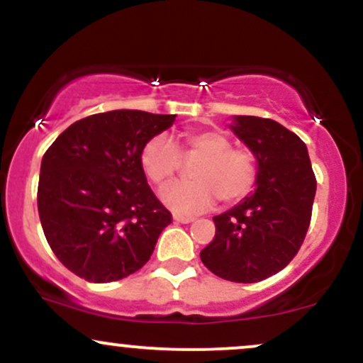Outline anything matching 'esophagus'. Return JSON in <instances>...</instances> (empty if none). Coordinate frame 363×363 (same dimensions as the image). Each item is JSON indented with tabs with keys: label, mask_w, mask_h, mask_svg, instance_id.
<instances>
[{
	"label": "esophagus",
	"mask_w": 363,
	"mask_h": 363,
	"mask_svg": "<svg viewBox=\"0 0 363 363\" xmlns=\"http://www.w3.org/2000/svg\"><path fill=\"white\" fill-rule=\"evenodd\" d=\"M174 222H177V223H191V222H194V218H193V216L174 215Z\"/></svg>",
	"instance_id": "1"
}]
</instances>
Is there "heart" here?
<instances>
[{
  "instance_id": "b5f03b06",
  "label": "heart",
  "mask_w": 363,
  "mask_h": 363,
  "mask_svg": "<svg viewBox=\"0 0 363 363\" xmlns=\"http://www.w3.org/2000/svg\"><path fill=\"white\" fill-rule=\"evenodd\" d=\"M181 157L199 158L191 169L193 181L174 182L160 193L164 205L179 215H194L215 205L216 198L234 205L257 182L256 158L247 150L232 148V140L220 131H191L176 148L165 136H153L141 148V169L153 184L164 186L181 169Z\"/></svg>"
}]
</instances>
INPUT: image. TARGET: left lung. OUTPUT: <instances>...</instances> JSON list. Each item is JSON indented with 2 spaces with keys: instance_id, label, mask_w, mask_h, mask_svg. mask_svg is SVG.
<instances>
[{
  "instance_id": "obj_1",
  "label": "left lung",
  "mask_w": 363,
  "mask_h": 363,
  "mask_svg": "<svg viewBox=\"0 0 363 363\" xmlns=\"http://www.w3.org/2000/svg\"><path fill=\"white\" fill-rule=\"evenodd\" d=\"M230 129L257 164L254 193L213 216L203 264L223 280L256 283L281 272L306 239L315 196L306 143L273 119L234 116Z\"/></svg>"
}]
</instances>
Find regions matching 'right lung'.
I'll return each mask as SVG.
<instances>
[{"label":"right lung","instance_id":"obj_1","mask_svg":"<svg viewBox=\"0 0 363 363\" xmlns=\"http://www.w3.org/2000/svg\"><path fill=\"white\" fill-rule=\"evenodd\" d=\"M176 114L119 109L83 118L61 133L40 164L37 208L52 252L86 281L138 272L172 215L150 189L141 148Z\"/></svg>","mask_w":363,"mask_h":363}]
</instances>
